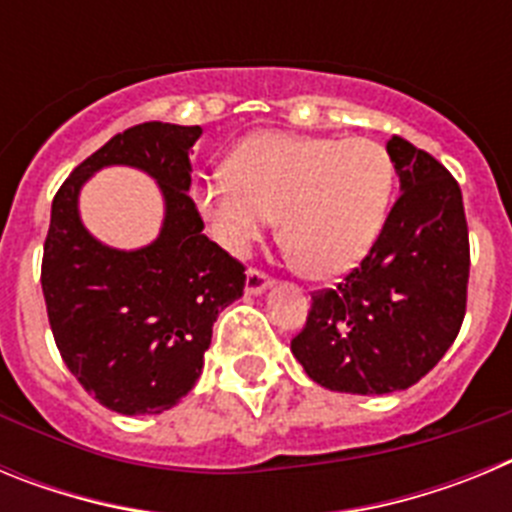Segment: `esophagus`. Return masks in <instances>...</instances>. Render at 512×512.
Wrapping results in <instances>:
<instances>
[{
    "label": "esophagus",
    "instance_id": "34e87169",
    "mask_svg": "<svg viewBox=\"0 0 512 512\" xmlns=\"http://www.w3.org/2000/svg\"><path fill=\"white\" fill-rule=\"evenodd\" d=\"M271 282H274V279H271L264 269H259V266H251V269L246 271V292H248V295H261L266 287H271Z\"/></svg>",
    "mask_w": 512,
    "mask_h": 512
}]
</instances>
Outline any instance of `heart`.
Returning <instances> with one entry per match:
<instances>
[{
  "label": "heart",
  "instance_id": "heart-1",
  "mask_svg": "<svg viewBox=\"0 0 512 512\" xmlns=\"http://www.w3.org/2000/svg\"><path fill=\"white\" fill-rule=\"evenodd\" d=\"M392 161L372 138H323L266 130L228 158V176L194 200L228 251L243 253L279 215V235L312 277L354 269L384 223Z\"/></svg>",
  "mask_w": 512,
  "mask_h": 512
}]
</instances>
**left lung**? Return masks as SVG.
<instances>
[{
	"label": "left lung",
	"mask_w": 512,
	"mask_h": 512,
	"mask_svg": "<svg viewBox=\"0 0 512 512\" xmlns=\"http://www.w3.org/2000/svg\"><path fill=\"white\" fill-rule=\"evenodd\" d=\"M397 200L359 266L312 292L292 354L312 382L351 395L408 390L449 351L467 312L469 228L459 182L392 135Z\"/></svg>",
	"instance_id": "left-lung-1"
}]
</instances>
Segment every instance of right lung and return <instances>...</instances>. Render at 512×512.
Here are the masks:
<instances>
[{"label":"right lung","mask_w":512,"mask_h":512,"mask_svg":"<svg viewBox=\"0 0 512 512\" xmlns=\"http://www.w3.org/2000/svg\"><path fill=\"white\" fill-rule=\"evenodd\" d=\"M200 135V125H133L81 161L53 197L40 266L48 323L63 364L115 413L174 408L200 379L217 312L243 295L246 266L202 233L189 197V151ZM112 163L148 170L165 192V228L140 252L97 244L75 212L80 184Z\"/></svg>","instance_id":"obj_1"}]
</instances>
